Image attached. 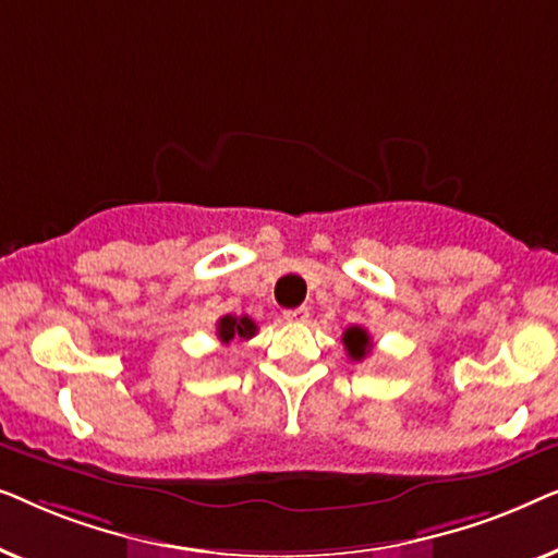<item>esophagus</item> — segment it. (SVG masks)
<instances>
[{
    "mask_svg": "<svg viewBox=\"0 0 558 558\" xmlns=\"http://www.w3.org/2000/svg\"><path fill=\"white\" fill-rule=\"evenodd\" d=\"M307 317H310V310L307 307H294V310H287L284 312L287 323H307Z\"/></svg>",
    "mask_w": 558,
    "mask_h": 558,
    "instance_id": "obj_1",
    "label": "esophagus"
}]
</instances>
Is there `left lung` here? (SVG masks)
Segmentation results:
<instances>
[{
	"label": "left lung",
	"mask_w": 558,
	"mask_h": 558,
	"mask_svg": "<svg viewBox=\"0 0 558 558\" xmlns=\"http://www.w3.org/2000/svg\"><path fill=\"white\" fill-rule=\"evenodd\" d=\"M342 342H345V350L348 355L353 357V361H363L365 353L371 350V335L363 330V327H348L345 335H342Z\"/></svg>",
	"instance_id": "1"
}]
</instances>
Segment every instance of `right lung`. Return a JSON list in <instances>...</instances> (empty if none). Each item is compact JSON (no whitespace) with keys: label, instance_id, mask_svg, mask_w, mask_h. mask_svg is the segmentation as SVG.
I'll return each mask as SVG.
<instances>
[{"label":"right lung","instance_id":"add662e5","mask_svg":"<svg viewBox=\"0 0 558 558\" xmlns=\"http://www.w3.org/2000/svg\"><path fill=\"white\" fill-rule=\"evenodd\" d=\"M256 323L251 317H246V315H241V317H233V315H226V317H220L218 319V340L220 342H233V340H248V338H254L256 335Z\"/></svg>","mask_w":558,"mask_h":558}]
</instances>
